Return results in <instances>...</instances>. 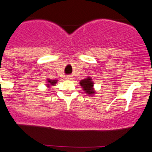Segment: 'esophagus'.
Masks as SVG:
<instances>
[{
	"label": "esophagus",
	"instance_id": "esophagus-1",
	"mask_svg": "<svg viewBox=\"0 0 152 152\" xmlns=\"http://www.w3.org/2000/svg\"><path fill=\"white\" fill-rule=\"evenodd\" d=\"M73 76H68L67 78H66V79H69V80H71V79H73Z\"/></svg>",
	"mask_w": 152,
	"mask_h": 152
}]
</instances>
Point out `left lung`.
Segmentation results:
<instances>
[{"instance_id": "1", "label": "left lung", "mask_w": 152, "mask_h": 152, "mask_svg": "<svg viewBox=\"0 0 152 152\" xmlns=\"http://www.w3.org/2000/svg\"><path fill=\"white\" fill-rule=\"evenodd\" d=\"M94 83L90 76H87V78L79 82V85L83 88V90L84 91L85 93H86L88 95L91 96V97L96 94V91L94 90Z\"/></svg>"}]
</instances>
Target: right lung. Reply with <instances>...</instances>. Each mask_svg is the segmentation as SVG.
<instances>
[{
	"label": "right lung",
	"mask_w": 152,
	"mask_h": 152,
	"mask_svg": "<svg viewBox=\"0 0 152 152\" xmlns=\"http://www.w3.org/2000/svg\"><path fill=\"white\" fill-rule=\"evenodd\" d=\"M47 83L46 84V86L48 88V89L50 88L52 86H54L56 85V83H58V80H56V79H47Z\"/></svg>",
	"instance_id": "right-lung-1"
}]
</instances>
